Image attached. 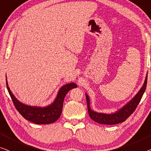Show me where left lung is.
I'll return each mask as SVG.
<instances>
[{"label":"left lung","instance_id":"left-lung-1","mask_svg":"<svg viewBox=\"0 0 151 151\" xmlns=\"http://www.w3.org/2000/svg\"><path fill=\"white\" fill-rule=\"evenodd\" d=\"M147 76L148 73L146 74L145 81L143 86L139 92L137 93L136 95L129 101L126 105L123 106L122 108L118 109L117 111L111 114H105V113H99L94 111L90 107V97L86 93V96L87 100V105H88V114L90 117L99 124H116L118 123L122 122L129 118L131 114L133 113L136 109L137 106L138 105L139 101H141L142 97L143 96L144 92H145L146 88V83H147Z\"/></svg>","mask_w":151,"mask_h":151}]
</instances>
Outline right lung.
Segmentation results:
<instances>
[{
    "mask_svg": "<svg viewBox=\"0 0 151 151\" xmlns=\"http://www.w3.org/2000/svg\"><path fill=\"white\" fill-rule=\"evenodd\" d=\"M6 84L15 107L19 113L26 120L37 124H50L58 120L62 111L63 103L65 95L72 89L77 87V85L75 83H70L64 85L59 89L56 98L51 104L46 107H37V106L25 105L19 101L10 90L8 86L7 76H6Z\"/></svg>",
    "mask_w": 151,
    "mask_h": 151,
    "instance_id": "obj_1",
    "label": "right lung"
}]
</instances>
